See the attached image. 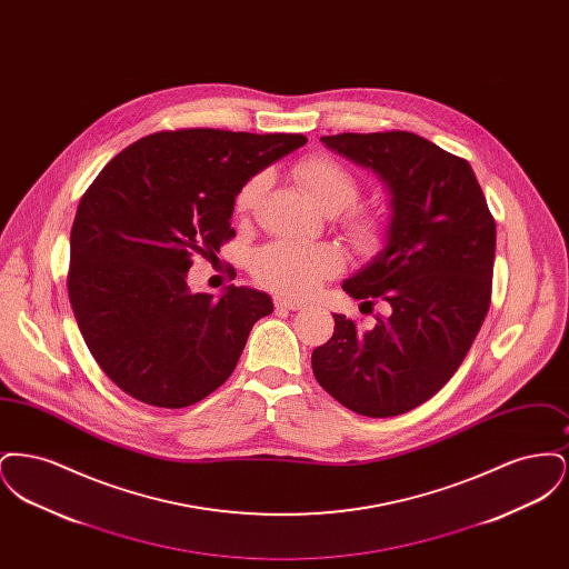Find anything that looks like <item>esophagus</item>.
Returning <instances> with one entry per match:
<instances>
[{
  "label": "esophagus",
  "instance_id": "34e87169",
  "mask_svg": "<svg viewBox=\"0 0 569 569\" xmlns=\"http://www.w3.org/2000/svg\"><path fill=\"white\" fill-rule=\"evenodd\" d=\"M274 307H277V309H290V311H297V309H302V307H305V302H300V300H292V298L277 297L274 298Z\"/></svg>",
  "mask_w": 569,
  "mask_h": 569
}]
</instances>
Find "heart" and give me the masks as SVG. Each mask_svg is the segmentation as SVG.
<instances>
[{
  "label": "heart",
  "mask_w": 569,
  "mask_h": 569,
  "mask_svg": "<svg viewBox=\"0 0 569 569\" xmlns=\"http://www.w3.org/2000/svg\"><path fill=\"white\" fill-rule=\"evenodd\" d=\"M295 179L307 198L326 213L350 209L360 196V181L343 163L316 156L295 168ZM264 188V174L251 177L237 193V211L249 213ZM343 230L358 249L369 251L379 243L383 219L373 211H352L343 219ZM343 267V256L335 244H302L274 241L258 249L251 258V272L258 283L288 297H307L320 283L335 277Z\"/></svg>",
  "instance_id": "b5f03b06"
}]
</instances>
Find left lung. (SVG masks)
I'll list each match as a JSON object with an SVG mask.
<instances>
[{"label": "left lung", "instance_id": "1", "mask_svg": "<svg viewBox=\"0 0 569 569\" xmlns=\"http://www.w3.org/2000/svg\"><path fill=\"white\" fill-rule=\"evenodd\" d=\"M371 168L390 191L386 247L343 290L386 305L371 330L332 313L330 341L311 353L313 376L341 406L390 418L422 406L455 376L485 322L497 228L467 160L411 132L320 138Z\"/></svg>", "mask_w": 569, "mask_h": 569}]
</instances>
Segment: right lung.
Returning a JSON list of instances; mask_svg holds the SVG:
<instances>
[{"label":"right lung","mask_w":569,"mask_h":569,"mask_svg":"<svg viewBox=\"0 0 569 569\" xmlns=\"http://www.w3.org/2000/svg\"><path fill=\"white\" fill-rule=\"evenodd\" d=\"M302 134L191 128L144 136L84 191L70 234L68 295L82 339L126 395L193 406L232 376L269 295L188 288L193 256L217 258L244 183Z\"/></svg>","instance_id":"right-lung-1"}]
</instances>
